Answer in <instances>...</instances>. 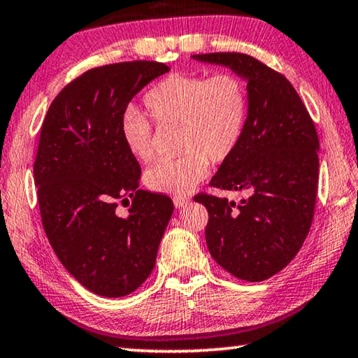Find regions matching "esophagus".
Masks as SVG:
<instances>
[{
  "instance_id": "esophagus-1",
  "label": "esophagus",
  "mask_w": 358,
  "mask_h": 358,
  "mask_svg": "<svg viewBox=\"0 0 358 358\" xmlns=\"http://www.w3.org/2000/svg\"><path fill=\"white\" fill-rule=\"evenodd\" d=\"M187 203H189V199H187V197H175L173 199V205L177 208L185 207V205H187Z\"/></svg>"
}]
</instances>
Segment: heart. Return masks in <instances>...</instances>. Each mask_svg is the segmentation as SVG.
I'll list each match as a JSON object with an SVG mask.
<instances>
[{
	"instance_id": "obj_1",
	"label": "heart",
	"mask_w": 358,
	"mask_h": 358,
	"mask_svg": "<svg viewBox=\"0 0 358 358\" xmlns=\"http://www.w3.org/2000/svg\"><path fill=\"white\" fill-rule=\"evenodd\" d=\"M143 102L159 126L180 124V151L185 153L157 161L145 172V185L153 192L185 196L207 177L210 161L230 159L243 137L248 88L235 72L172 74L151 87ZM120 134L136 159L153 157V124L137 108H126Z\"/></svg>"
}]
</instances>
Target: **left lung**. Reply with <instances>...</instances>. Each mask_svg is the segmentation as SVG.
<instances>
[{"instance_id": "obj_1", "label": "left lung", "mask_w": 358, "mask_h": 358, "mask_svg": "<svg viewBox=\"0 0 358 358\" xmlns=\"http://www.w3.org/2000/svg\"><path fill=\"white\" fill-rule=\"evenodd\" d=\"M192 58L226 66L248 83L243 137L210 181L248 197L240 203L194 197L208 210L207 246L238 280H268L296 256L310 232L319 181L316 128L292 83L259 59L237 52Z\"/></svg>"}]
</instances>
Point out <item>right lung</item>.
<instances>
[{
    "instance_id": "right-lung-1",
    "label": "right lung",
    "mask_w": 358,
    "mask_h": 358,
    "mask_svg": "<svg viewBox=\"0 0 358 358\" xmlns=\"http://www.w3.org/2000/svg\"><path fill=\"white\" fill-rule=\"evenodd\" d=\"M169 71L156 62L90 69L59 92L42 123L33 167L42 226L64 268L102 296L142 286L173 213L171 197L138 189L141 166L120 134L131 99ZM129 198L130 215H115Z\"/></svg>"
}]
</instances>
